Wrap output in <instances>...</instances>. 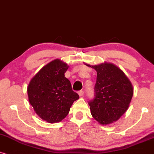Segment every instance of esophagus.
<instances>
[{
    "mask_svg": "<svg viewBox=\"0 0 154 154\" xmlns=\"http://www.w3.org/2000/svg\"><path fill=\"white\" fill-rule=\"evenodd\" d=\"M83 94H84V92H83V91H82V90L79 91V96H83Z\"/></svg>",
    "mask_w": 154,
    "mask_h": 154,
    "instance_id": "34e87169",
    "label": "esophagus"
}]
</instances>
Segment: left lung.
<instances>
[{
	"label": "left lung",
	"instance_id": "left-lung-1",
	"mask_svg": "<svg viewBox=\"0 0 154 154\" xmlns=\"http://www.w3.org/2000/svg\"><path fill=\"white\" fill-rule=\"evenodd\" d=\"M86 66L97 72L95 97L88 102L92 116L102 125L116 121L128 109L134 88L125 73L114 64Z\"/></svg>",
	"mask_w": 154,
	"mask_h": 154
}]
</instances>
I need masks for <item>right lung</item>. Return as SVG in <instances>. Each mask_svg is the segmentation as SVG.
<instances>
[{
	"label": "right lung",
	"mask_w": 154,
	"mask_h": 154,
	"mask_svg": "<svg viewBox=\"0 0 154 154\" xmlns=\"http://www.w3.org/2000/svg\"><path fill=\"white\" fill-rule=\"evenodd\" d=\"M67 64L56 59L43 66L30 81L28 100L36 114L47 122L61 121L69 113L72 104L79 98L65 77Z\"/></svg>",
	"instance_id": "right-lung-1"
}]
</instances>
